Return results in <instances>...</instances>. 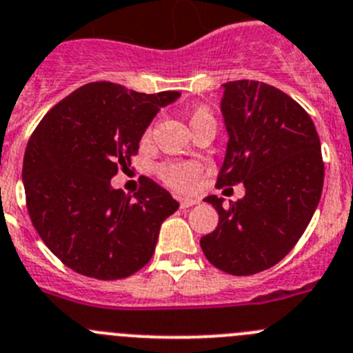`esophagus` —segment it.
I'll use <instances>...</instances> for the list:
<instances>
[{"label":"esophagus","instance_id":"obj_1","mask_svg":"<svg viewBox=\"0 0 353 353\" xmlns=\"http://www.w3.org/2000/svg\"><path fill=\"white\" fill-rule=\"evenodd\" d=\"M198 203H199V199H192V198L180 199V206H182V208H190V206L198 205Z\"/></svg>","mask_w":353,"mask_h":353}]
</instances>
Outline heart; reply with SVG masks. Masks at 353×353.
Returning <instances> with one entry per match:
<instances>
[{"label":"heart","mask_w":353,"mask_h":353,"mask_svg":"<svg viewBox=\"0 0 353 353\" xmlns=\"http://www.w3.org/2000/svg\"><path fill=\"white\" fill-rule=\"evenodd\" d=\"M203 122H213L215 124V117H213L212 110L208 106L198 105L189 110V124L190 128H196V125L203 124ZM150 137V131L145 132V140ZM157 176L163 183H166L170 189L179 190V192H187L194 187L196 180H198L199 173H201V168L196 163H190V161H168L157 166L155 170Z\"/></svg>","instance_id":"1"}]
</instances>
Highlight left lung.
<instances>
[{"label":"left lung","instance_id":"8db88e82","mask_svg":"<svg viewBox=\"0 0 353 353\" xmlns=\"http://www.w3.org/2000/svg\"><path fill=\"white\" fill-rule=\"evenodd\" d=\"M229 141L216 187L243 183L245 196L219 212L199 245L219 270L247 276L280 263L299 241L324 187V161L312 117L299 103L257 80L224 83Z\"/></svg>","mask_w":353,"mask_h":353}]
</instances>
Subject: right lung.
Masks as SVG:
<instances>
[{
    "label": "right lung",
    "mask_w": 353,
    "mask_h": 353,
    "mask_svg": "<svg viewBox=\"0 0 353 353\" xmlns=\"http://www.w3.org/2000/svg\"><path fill=\"white\" fill-rule=\"evenodd\" d=\"M179 96L85 83L57 103L29 138L22 164L28 213L52 254L77 273L119 280L154 255L161 224L179 203L150 179L134 196L113 189L110 180L131 166L152 119Z\"/></svg>",
    "instance_id": "add662e5"
}]
</instances>
